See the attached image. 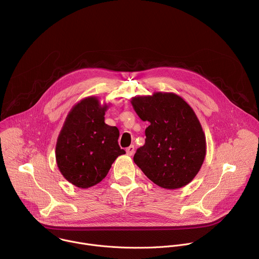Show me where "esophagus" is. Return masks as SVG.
Segmentation results:
<instances>
[{"label":"esophagus","instance_id":"1","mask_svg":"<svg viewBox=\"0 0 259 259\" xmlns=\"http://www.w3.org/2000/svg\"><path fill=\"white\" fill-rule=\"evenodd\" d=\"M126 153H127L128 156H132V155L134 154V146H133V145H130L129 147H127Z\"/></svg>","mask_w":259,"mask_h":259}]
</instances>
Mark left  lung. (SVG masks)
Segmentation results:
<instances>
[{
  "label": "left lung",
  "instance_id": "obj_1",
  "mask_svg": "<svg viewBox=\"0 0 259 259\" xmlns=\"http://www.w3.org/2000/svg\"><path fill=\"white\" fill-rule=\"evenodd\" d=\"M137 116L149 122L145 143L134 163L155 184L166 190L186 187L206 157V136L192 106L172 92H154L131 98Z\"/></svg>",
  "mask_w": 259,
  "mask_h": 259
}]
</instances>
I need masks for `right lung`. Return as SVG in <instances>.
I'll return each instance as SVG.
<instances>
[{"instance_id":"obj_1","label":"right lung","mask_w":259,"mask_h":259,"mask_svg":"<svg viewBox=\"0 0 259 259\" xmlns=\"http://www.w3.org/2000/svg\"><path fill=\"white\" fill-rule=\"evenodd\" d=\"M109 103L88 96L71 107L55 147L57 167L73 186L88 189L99 183L115 160L126 154L119 146V129L104 123Z\"/></svg>"}]
</instances>
